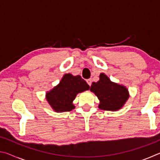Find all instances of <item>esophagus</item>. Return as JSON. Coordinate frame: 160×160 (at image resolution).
Masks as SVG:
<instances>
[{
  "label": "esophagus",
  "mask_w": 160,
  "mask_h": 160,
  "mask_svg": "<svg viewBox=\"0 0 160 160\" xmlns=\"http://www.w3.org/2000/svg\"><path fill=\"white\" fill-rule=\"evenodd\" d=\"M87 81V82H88V84L90 86H91V85H92V80L91 79H88L86 80Z\"/></svg>",
  "instance_id": "34e87169"
}]
</instances>
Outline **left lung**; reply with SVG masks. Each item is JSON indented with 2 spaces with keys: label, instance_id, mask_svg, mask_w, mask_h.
Segmentation results:
<instances>
[{
  "label": "left lung",
  "instance_id": "8db88e82",
  "mask_svg": "<svg viewBox=\"0 0 160 160\" xmlns=\"http://www.w3.org/2000/svg\"><path fill=\"white\" fill-rule=\"evenodd\" d=\"M90 90L99 99V108L103 110L120 109L129 97L128 90L125 87L112 82L104 73L100 74L98 82H92Z\"/></svg>",
  "mask_w": 160,
  "mask_h": 160
}]
</instances>
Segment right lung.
<instances>
[{
  "instance_id": "obj_1",
  "label": "right lung",
  "mask_w": 160,
  "mask_h": 160,
  "mask_svg": "<svg viewBox=\"0 0 160 160\" xmlns=\"http://www.w3.org/2000/svg\"><path fill=\"white\" fill-rule=\"evenodd\" d=\"M89 89L90 86L80 75L72 76L71 74H66L60 83L47 93V99L56 112H70L75 108L72 101L78 93Z\"/></svg>"
}]
</instances>
